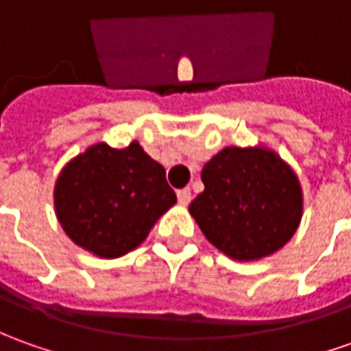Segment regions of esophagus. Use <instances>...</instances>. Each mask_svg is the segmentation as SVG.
<instances>
[{
  "mask_svg": "<svg viewBox=\"0 0 351 351\" xmlns=\"http://www.w3.org/2000/svg\"><path fill=\"white\" fill-rule=\"evenodd\" d=\"M176 197H178V204H180V206H188V204L192 202V192H190V188H184V190H178V194H176Z\"/></svg>",
  "mask_w": 351,
  "mask_h": 351,
  "instance_id": "obj_1",
  "label": "esophagus"
}]
</instances>
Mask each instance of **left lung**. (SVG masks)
I'll list each match as a JSON object with an SVG mask.
<instances>
[{
  "label": "left lung",
  "instance_id": "left-lung-1",
  "mask_svg": "<svg viewBox=\"0 0 351 351\" xmlns=\"http://www.w3.org/2000/svg\"><path fill=\"white\" fill-rule=\"evenodd\" d=\"M206 190L190 215L206 238L236 261L278 252L294 236L304 213V192L292 167L263 145H228L202 169Z\"/></svg>",
  "mask_w": 351,
  "mask_h": 351
}]
</instances>
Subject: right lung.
Masks as SVG:
<instances>
[{
	"label": "right lung",
	"mask_w": 351,
	"mask_h": 351,
	"mask_svg": "<svg viewBox=\"0 0 351 351\" xmlns=\"http://www.w3.org/2000/svg\"><path fill=\"white\" fill-rule=\"evenodd\" d=\"M59 225L76 245L115 259L144 242L176 204L165 169L138 142L123 149L90 145L59 173L53 190Z\"/></svg>",
	"instance_id": "right-lung-1"
}]
</instances>
